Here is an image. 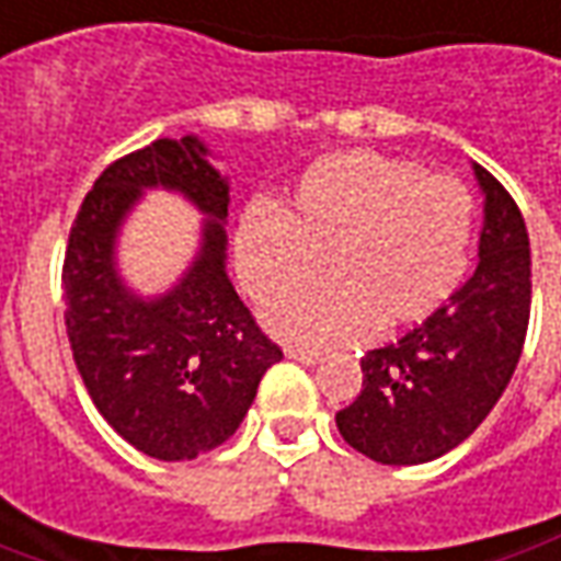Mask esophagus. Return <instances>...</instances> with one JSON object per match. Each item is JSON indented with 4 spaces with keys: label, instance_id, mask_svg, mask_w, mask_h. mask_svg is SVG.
I'll return each mask as SVG.
<instances>
[{
    "label": "esophagus",
    "instance_id": "34e87169",
    "mask_svg": "<svg viewBox=\"0 0 561 561\" xmlns=\"http://www.w3.org/2000/svg\"><path fill=\"white\" fill-rule=\"evenodd\" d=\"M285 354L291 359H298V363H307V366H310V363H319V357H322L317 347H298V344H288Z\"/></svg>",
    "mask_w": 561,
    "mask_h": 561
}]
</instances>
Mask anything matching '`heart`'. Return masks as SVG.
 <instances>
[{
    "label": "heart",
    "instance_id": "heart-1",
    "mask_svg": "<svg viewBox=\"0 0 561 561\" xmlns=\"http://www.w3.org/2000/svg\"><path fill=\"white\" fill-rule=\"evenodd\" d=\"M472 192L419 161L378 151L325 154L300 173L291 210L254 204L236 239L244 288L276 300V329L304 341H354L432 317L466 273Z\"/></svg>",
    "mask_w": 561,
    "mask_h": 561
}]
</instances>
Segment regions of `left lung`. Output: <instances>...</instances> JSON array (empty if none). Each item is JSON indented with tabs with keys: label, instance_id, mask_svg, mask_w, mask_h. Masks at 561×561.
<instances>
[{
	"label": "left lung",
	"instance_id": "1",
	"mask_svg": "<svg viewBox=\"0 0 561 561\" xmlns=\"http://www.w3.org/2000/svg\"><path fill=\"white\" fill-rule=\"evenodd\" d=\"M484 229L472 279L394 344L359 359L363 391L341 437L381 466L450 454L488 419L518 366L531 317V242L518 204L481 164Z\"/></svg>",
	"mask_w": 561,
	"mask_h": 561
}]
</instances>
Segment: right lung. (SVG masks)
Masks as SVG:
<instances>
[{
	"label": "right lung",
	"instance_id": "obj_1",
	"mask_svg": "<svg viewBox=\"0 0 561 561\" xmlns=\"http://www.w3.org/2000/svg\"><path fill=\"white\" fill-rule=\"evenodd\" d=\"M148 184L183 191L211 220L203 254L164 299L139 301L113 270V239ZM229 185L195 136L158 139L102 170L70 226L65 325L95 410L146 456L195 459L236 435L282 347L226 276Z\"/></svg>",
	"mask_w": 561,
	"mask_h": 561
}]
</instances>
